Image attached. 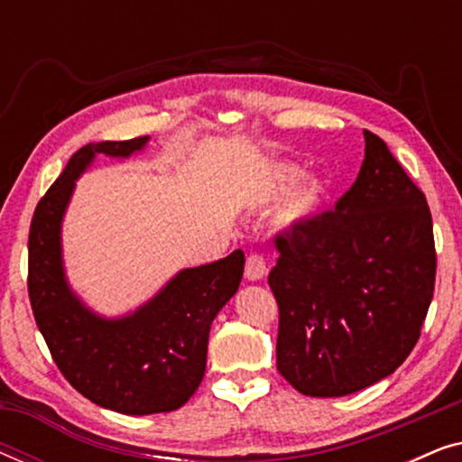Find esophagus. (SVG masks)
Segmentation results:
<instances>
[{"mask_svg":"<svg viewBox=\"0 0 462 462\" xmlns=\"http://www.w3.org/2000/svg\"><path fill=\"white\" fill-rule=\"evenodd\" d=\"M267 275V264H264V258L261 254H250L245 258V277L250 282H258Z\"/></svg>","mask_w":462,"mask_h":462,"instance_id":"obj_1","label":"esophagus"}]
</instances>
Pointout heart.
I'll list each match as a JSON object with an SVG mask.
<instances>
[{"instance_id": "obj_1", "label": "heart", "mask_w": 462, "mask_h": 462, "mask_svg": "<svg viewBox=\"0 0 462 462\" xmlns=\"http://www.w3.org/2000/svg\"><path fill=\"white\" fill-rule=\"evenodd\" d=\"M302 176H305V170L292 166V163H271L261 180L256 182L252 204L256 208H269L290 194L286 217L292 220L309 218L324 199L326 185L318 176H307L305 180Z\"/></svg>"}]
</instances>
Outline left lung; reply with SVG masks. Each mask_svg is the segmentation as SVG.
Listing matches in <instances>:
<instances>
[{"label": "left lung", "mask_w": 462, "mask_h": 462, "mask_svg": "<svg viewBox=\"0 0 462 462\" xmlns=\"http://www.w3.org/2000/svg\"><path fill=\"white\" fill-rule=\"evenodd\" d=\"M364 138L362 170L334 210L275 237L277 370L302 395L343 397L393 374L433 299L425 193L383 138Z\"/></svg>", "instance_id": "left-lung-1"}]
</instances>
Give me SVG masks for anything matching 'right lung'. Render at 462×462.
I'll list each match as a JSON object with an SVG mask.
<instances>
[{
    "mask_svg": "<svg viewBox=\"0 0 462 462\" xmlns=\"http://www.w3.org/2000/svg\"><path fill=\"white\" fill-rule=\"evenodd\" d=\"M149 136L81 147L35 208L29 231V299L37 328L62 376L100 408L144 416L189 402L206 372L210 326L244 275V252L182 269L134 311L105 318L92 311L65 273L62 218L75 180L97 155L128 160Z\"/></svg>",
    "mask_w": 462,
    "mask_h": 462,
    "instance_id": "obj_1",
    "label": "right lung"
}]
</instances>
